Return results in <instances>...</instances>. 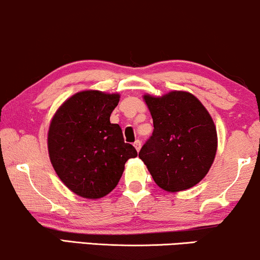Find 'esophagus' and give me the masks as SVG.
Wrapping results in <instances>:
<instances>
[{
    "label": "esophagus",
    "mask_w": 260,
    "mask_h": 260,
    "mask_svg": "<svg viewBox=\"0 0 260 260\" xmlns=\"http://www.w3.org/2000/svg\"><path fill=\"white\" fill-rule=\"evenodd\" d=\"M133 145H134V147H136L137 151H139L140 147H141V141L140 140H136V141H134Z\"/></svg>",
    "instance_id": "obj_1"
}]
</instances>
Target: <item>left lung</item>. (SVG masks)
Segmentation results:
<instances>
[{
    "instance_id": "8db88e82",
    "label": "left lung",
    "mask_w": 260,
    "mask_h": 260,
    "mask_svg": "<svg viewBox=\"0 0 260 260\" xmlns=\"http://www.w3.org/2000/svg\"><path fill=\"white\" fill-rule=\"evenodd\" d=\"M153 132L139 157L154 182L168 192L188 189L204 179L215 159L217 132L199 100L183 91L144 96Z\"/></svg>"
}]
</instances>
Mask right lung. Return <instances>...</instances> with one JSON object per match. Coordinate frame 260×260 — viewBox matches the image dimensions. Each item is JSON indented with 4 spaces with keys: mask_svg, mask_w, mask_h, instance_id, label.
Instances as JSON below:
<instances>
[{
    "mask_svg": "<svg viewBox=\"0 0 260 260\" xmlns=\"http://www.w3.org/2000/svg\"><path fill=\"white\" fill-rule=\"evenodd\" d=\"M119 94L78 92L52 117L48 133L49 156L61 181L75 194L88 199L107 196L117 183L124 163L138 156L124 143L110 115Z\"/></svg>",
    "mask_w": 260,
    "mask_h": 260,
    "instance_id": "right-lung-1",
    "label": "right lung"
}]
</instances>
